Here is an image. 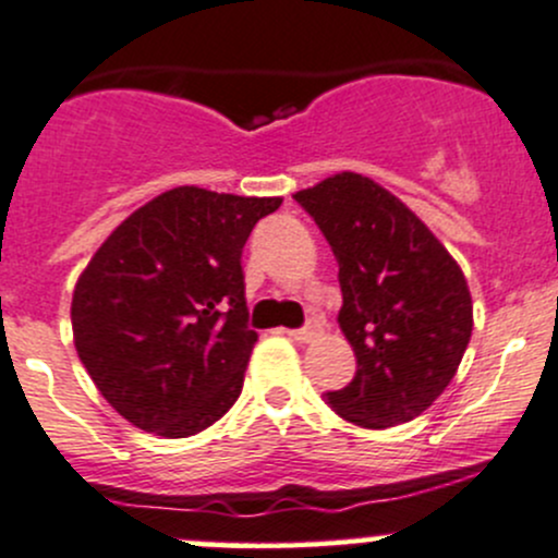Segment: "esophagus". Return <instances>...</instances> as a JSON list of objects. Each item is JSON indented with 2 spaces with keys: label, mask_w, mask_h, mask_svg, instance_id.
Wrapping results in <instances>:
<instances>
[{
  "label": "esophagus",
  "mask_w": 558,
  "mask_h": 558,
  "mask_svg": "<svg viewBox=\"0 0 558 558\" xmlns=\"http://www.w3.org/2000/svg\"><path fill=\"white\" fill-rule=\"evenodd\" d=\"M318 335H320V326L315 324V320H311V324H305V326H302V329H291L289 331L291 340H296V342H313Z\"/></svg>",
  "instance_id": "34e87169"
}]
</instances>
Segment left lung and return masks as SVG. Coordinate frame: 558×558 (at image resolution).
Instances as JSON below:
<instances>
[{"instance_id": "left-lung-1", "label": "left lung", "mask_w": 558, "mask_h": 558, "mask_svg": "<svg viewBox=\"0 0 558 558\" xmlns=\"http://www.w3.org/2000/svg\"><path fill=\"white\" fill-rule=\"evenodd\" d=\"M294 199L335 253L337 320L356 353L353 380L326 402L367 429L408 424L446 391L470 342L464 272L408 205L364 174H331Z\"/></svg>"}]
</instances>
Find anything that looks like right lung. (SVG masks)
I'll return each mask as SVG.
<instances>
[{"label":"right lung","mask_w":558,"mask_h":558,"mask_svg":"<svg viewBox=\"0 0 558 558\" xmlns=\"http://www.w3.org/2000/svg\"><path fill=\"white\" fill-rule=\"evenodd\" d=\"M280 202L180 185L134 210L94 253L72 294V335L129 424L189 437L238 402L258 340L240 258Z\"/></svg>","instance_id":"add662e5"}]
</instances>
